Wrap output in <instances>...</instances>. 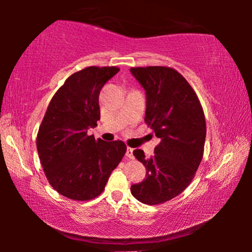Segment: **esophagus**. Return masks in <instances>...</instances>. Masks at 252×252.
I'll use <instances>...</instances> for the list:
<instances>
[{"mask_svg":"<svg viewBox=\"0 0 252 252\" xmlns=\"http://www.w3.org/2000/svg\"><path fill=\"white\" fill-rule=\"evenodd\" d=\"M126 156L129 158V159H133L134 156H133V149L132 148H127V151H126Z\"/></svg>","mask_w":252,"mask_h":252,"instance_id":"esophagus-1","label":"esophagus"}]
</instances>
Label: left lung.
Wrapping results in <instances>:
<instances>
[{"mask_svg":"<svg viewBox=\"0 0 252 252\" xmlns=\"http://www.w3.org/2000/svg\"><path fill=\"white\" fill-rule=\"evenodd\" d=\"M147 95L144 122L159 139L155 156L133 151L147 170L146 179L130 187L137 201L158 205L180 195L190 185L204 154V111L188 81L168 66L132 67Z\"/></svg>","mask_w":252,"mask_h":252,"instance_id":"8db88e82","label":"left lung"}]
</instances>
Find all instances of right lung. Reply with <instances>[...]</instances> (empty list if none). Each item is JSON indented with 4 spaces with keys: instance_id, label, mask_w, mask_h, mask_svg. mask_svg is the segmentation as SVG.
<instances>
[{
    "instance_id": "obj_1",
    "label": "right lung",
    "mask_w": 252,
    "mask_h": 252,
    "mask_svg": "<svg viewBox=\"0 0 252 252\" xmlns=\"http://www.w3.org/2000/svg\"><path fill=\"white\" fill-rule=\"evenodd\" d=\"M117 66H88L71 74L55 93L39 127L36 148L51 187L74 201H91L104 190L126 153L123 141L95 140L88 129L101 118L98 96Z\"/></svg>"
}]
</instances>
